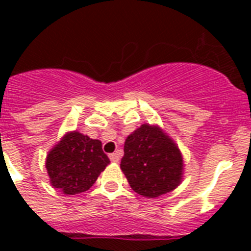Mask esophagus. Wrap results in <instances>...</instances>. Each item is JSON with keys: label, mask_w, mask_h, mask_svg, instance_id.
Wrapping results in <instances>:
<instances>
[{"label": "esophagus", "mask_w": 251, "mask_h": 251, "mask_svg": "<svg viewBox=\"0 0 251 251\" xmlns=\"http://www.w3.org/2000/svg\"><path fill=\"white\" fill-rule=\"evenodd\" d=\"M109 158L112 162H119V159H121V153L119 152L112 153V154H109Z\"/></svg>", "instance_id": "obj_1"}]
</instances>
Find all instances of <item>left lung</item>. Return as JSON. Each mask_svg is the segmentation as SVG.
Here are the masks:
<instances>
[{"instance_id":"obj_1","label":"left lung","mask_w":251,"mask_h":251,"mask_svg":"<svg viewBox=\"0 0 251 251\" xmlns=\"http://www.w3.org/2000/svg\"><path fill=\"white\" fill-rule=\"evenodd\" d=\"M121 168L133 191L153 199L181 183L183 159L176 143L158 126L143 124L126 139Z\"/></svg>"}]
</instances>
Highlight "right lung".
<instances>
[{"mask_svg": "<svg viewBox=\"0 0 251 251\" xmlns=\"http://www.w3.org/2000/svg\"><path fill=\"white\" fill-rule=\"evenodd\" d=\"M109 162L99 139L74 130L66 133L49 152L46 170L55 188L75 195L89 190Z\"/></svg>", "mask_w": 251, "mask_h": 251, "instance_id": "add662e5", "label": "right lung"}]
</instances>
